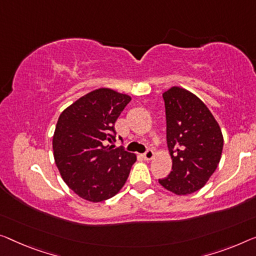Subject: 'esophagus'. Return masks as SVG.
I'll list each match as a JSON object with an SVG mask.
<instances>
[{
	"instance_id": "esophagus-1",
	"label": "esophagus",
	"mask_w": 256,
	"mask_h": 256,
	"mask_svg": "<svg viewBox=\"0 0 256 256\" xmlns=\"http://www.w3.org/2000/svg\"><path fill=\"white\" fill-rule=\"evenodd\" d=\"M142 156H144V160L150 161V160H152V158H154V152H152V150H150V148H148V150L144 152Z\"/></svg>"
}]
</instances>
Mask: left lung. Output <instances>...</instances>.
Wrapping results in <instances>:
<instances>
[{
	"instance_id": "8db88e82",
	"label": "left lung",
	"mask_w": 256,
	"mask_h": 256,
	"mask_svg": "<svg viewBox=\"0 0 256 256\" xmlns=\"http://www.w3.org/2000/svg\"><path fill=\"white\" fill-rule=\"evenodd\" d=\"M163 100L172 171L158 182L170 192L188 196L204 188L218 166L222 131L206 104L190 92L172 87Z\"/></svg>"
}]
</instances>
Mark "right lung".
<instances>
[{"mask_svg": "<svg viewBox=\"0 0 256 256\" xmlns=\"http://www.w3.org/2000/svg\"><path fill=\"white\" fill-rule=\"evenodd\" d=\"M130 101L128 95L98 88L60 114L52 138L55 162L66 185L82 199H110L126 182L136 155L123 146L112 150L108 142L116 141L115 123Z\"/></svg>", "mask_w": 256, "mask_h": 256, "instance_id": "add662e5", "label": "right lung"}]
</instances>
